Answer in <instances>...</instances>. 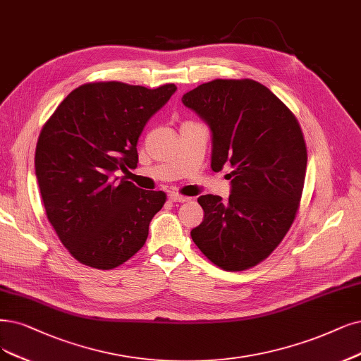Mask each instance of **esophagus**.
Listing matches in <instances>:
<instances>
[{"mask_svg":"<svg viewBox=\"0 0 361 361\" xmlns=\"http://www.w3.org/2000/svg\"><path fill=\"white\" fill-rule=\"evenodd\" d=\"M168 199H169L171 202H188L189 201L188 196H181V195L173 193V192L168 195Z\"/></svg>","mask_w":361,"mask_h":361,"instance_id":"esophagus-1","label":"esophagus"}]
</instances>
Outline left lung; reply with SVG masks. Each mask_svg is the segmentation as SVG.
Listing matches in <instances>:
<instances>
[{"label":"left lung","instance_id":"8db88e82","mask_svg":"<svg viewBox=\"0 0 361 361\" xmlns=\"http://www.w3.org/2000/svg\"><path fill=\"white\" fill-rule=\"evenodd\" d=\"M181 101L209 126L212 171L232 166L228 201L197 197L204 220L192 239L221 269H248L295 221L308 162L303 133L287 106L255 80H212Z\"/></svg>","mask_w":361,"mask_h":361}]
</instances>
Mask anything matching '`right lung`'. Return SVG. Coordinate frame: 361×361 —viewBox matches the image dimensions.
I'll use <instances>...</instances> for the list:
<instances>
[{
  "instance_id": "obj_1",
  "label": "right lung",
  "mask_w": 361,
  "mask_h": 361,
  "mask_svg": "<svg viewBox=\"0 0 361 361\" xmlns=\"http://www.w3.org/2000/svg\"><path fill=\"white\" fill-rule=\"evenodd\" d=\"M176 90L83 85L43 126L35 149L39 193L53 229L80 263L113 269L145 244L166 195L142 190L116 172L137 168L141 132Z\"/></svg>"
}]
</instances>
